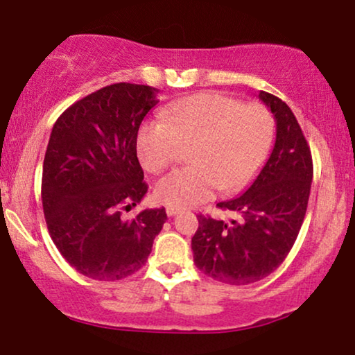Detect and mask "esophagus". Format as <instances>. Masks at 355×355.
Wrapping results in <instances>:
<instances>
[{
  "instance_id": "obj_1",
  "label": "esophagus",
  "mask_w": 355,
  "mask_h": 355,
  "mask_svg": "<svg viewBox=\"0 0 355 355\" xmlns=\"http://www.w3.org/2000/svg\"><path fill=\"white\" fill-rule=\"evenodd\" d=\"M166 212H168L169 218H173V216L179 214V212H181V209H178V207H173V206H168V207H166Z\"/></svg>"
}]
</instances>
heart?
Masks as SVG:
<instances>
[{"instance_id": "b5f03b06", "label": "heart", "mask_w": 355, "mask_h": 355, "mask_svg": "<svg viewBox=\"0 0 355 355\" xmlns=\"http://www.w3.org/2000/svg\"><path fill=\"white\" fill-rule=\"evenodd\" d=\"M274 139V119L266 106L244 104L219 93H199L171 104L162 123H149L137 135L143 166L161 173L182 157L189 168L178 169L156 186L157 201L178 209L223 193L243 189L259 173Z\"/></svg>"}]
</instances>
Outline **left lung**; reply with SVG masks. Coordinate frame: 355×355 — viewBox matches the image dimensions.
<instances>
[{
	"label": "left lung",
	"mask_w": 355,
	"mask_h": 355,
	"mask_svg": "<svg viewBox=\"0 0 355 355\" xmlns=\"http://www.w3.org/2000/svg\"><path fill=\"white\" fill-rule=\"evenodd\" d=\"M259 99L276 118V144L251 187L218 204L243 219L227 224L199 214L191 243L196 268L224 284H252L284 262L301 231L311 194V148L294 112L266 91Z\"/></svg>",
	"instance_id": "8db88e82"
}]
</instances>
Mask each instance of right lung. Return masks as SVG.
<instances>
[{
    "label": "right lung",
    "mask_w": 355,
    "mask_h": 355,
    "mask_svg": "<svg viewBox=\"0 0 355 355\" xmlns=\"http://www.w3.org/2000/svg\"><path fill=\"white\" fill-rule=\"evenodd\" d=\"M156 93L132 83L101 87L71 104L49 136L41 181L46 226L68 264L96 281L137 272L168 219L164 207L124 218L148 193L136 143Z\"/></svg>",
    "instance_id": "1"
}]
</instances>
